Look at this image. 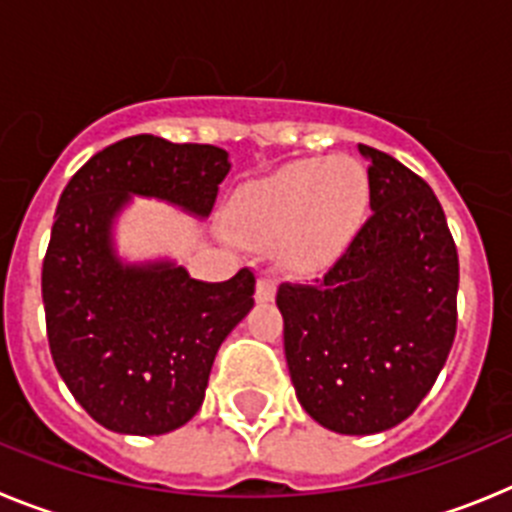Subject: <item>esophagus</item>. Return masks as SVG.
<instances>
[{
  "label": "esophagus",
  "instance_id": "obj_1",
  "mask_svg": "<svg viewBox=\"0 0 512 512\" xmlns=\"http://www.w3.org/2000/svg\"><path fill=\"white\" fill-rule=\"evenodd\" d=\"M274 295H277V284H274V279L261 277L259 282H256V302H271Z\"/></svg>",
  "mask_w": 512,
  "mask_h": 512
}]
</instances>
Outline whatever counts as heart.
<instances>
[{
    "label": "heart",
    "mask_w": 512,
    "mask_h": 512,
    "mask_svg": "<svg viewBox=\"0 0 512 512\" xmlns=\"http://www.w3.org/2000/svg\"><path fill=\"white\" fill-rule=\"evenodd\" d=\"M369 205V179L351 158L297 161L238 189L233 233L253 246L277 241L279 264L312 274L346 251Z\"/></svg>",
    "instance_id": "1"
}]
</instances>
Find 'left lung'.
Instances as JSON below:
<instances>
[{
  "label": "left lung",
  "instance_id": "8db88e82",
  "mask_svg": "<svg viewBox=\"0 0 512 512\" xmlns=\"http://www.w3.org/2000/svg\"><path fill=\"white\" fill-rule=\"evenodd\" d=\"M359 151L372 215L323 277L277 289L297 400L346 436L415 413L454 343L459 289L456 243L433 189L397 158Z\"/></svg>",
  "mask_w": 512,
  "mask_h": 512
}]
</instances>
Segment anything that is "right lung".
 Instances as JSON below:
<instances>
[{"instance_id":"obj_1","label":"right lung","mask_w":512,"mask_h":512,"mask_svg":"<svg viewBox=\"0 0 512 512\" xmlns=\"http://www.w3.org/2000/svg\"><path fill=\"white\" fill-rule=\"evenodd\" d=\"M228 153L133 135L94 153L58 200L43 259L45 330L53 364L99 425L161 436L205 400L217 348L253 307L256 277L197 282L171 261L122 264L112 220L130 194L210 215Z\"/></svg>"}]
</instances>
